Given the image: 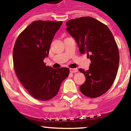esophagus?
Here are the masks:
<instances>
[{
  "label": "esophagus",
  "mask_w": 131,
  "mask_h": 131,
  "mask_svg": "<svg viewBox=\"0 0 131 131\" xmlns=\"http://www.w3.org/2000/svg\"><path fill=\"white\" fill-rule=\"evenodd\" d=\"M70 72L71 73H75V72H78V69H70Z\"/></svg>",
  "instance_id": "obj_1"
}]
</instances>
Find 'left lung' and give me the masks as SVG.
<instances>
[{
  "label": "left lung",
  "mask_w": 131,
  "mask_h": 131,
  "mask_svg": "<svg viewBox=\"0 0 131 131\" xmlns=\"http://www.w3.org/2000/svg\"><path fill=\"white\" fill-rule=\"evenodd\" d=\"M67 30L75 38L81 54L91 60L89 70L84 73L86 81L80 87L81 93L91 98L102 96L114 82L119 67L118 45L105 24L90 16L70 19Z\"/></svg>",
  "instance_id": "8db88e82"
}]
</instances>
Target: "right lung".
I'll return each mask as SVG.
<instances>
[{
  "label": "right lung",
  "mask_w": 131,
  "mask_h": 131,
  "mask_svg": "<svg viewBox=\"0 0 131 131\" xmlns=\"http://www.w3.org/2000/svg\"><path fill=\"white\" fill-rule=\"evenodd\" d=\"M62 21L38 20L18 35L13 51L15 73L29 94L39 101L53 98L69 74L67 67L53 69L43 62Z\"/></svg>",
  "instance_id": "right-lung-1"
}]
</instances>
